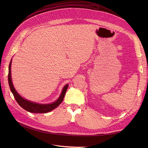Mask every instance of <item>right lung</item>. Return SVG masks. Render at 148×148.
I'll use <instances>...</instances> for the list:
<instances>
[{
    "label": "right lung",
    "instance_id": "right-lung-1",
    "mask_svg": "<svg viewBox=\"0 0 148 148\" xmlns=\"http://www.w3.org/2000/svg\"><path fill=\"white\" fill-rule=\"evenodd\" d=\"M11 63H12V59L10 63L9 69H8L9 70L8 71L9 86H10L11 91L12 93V94L15 100H16V101L19 104V106L23 108V109L26 110L29 112L34 113H46L54 110V108H56L57 107H58L62 103V102L63 101L65 93L68 88V84L65 85V86L63 88V89H62L61 94L60 95L59 97L57 99V100H56L55 101H54L53 103L50 104L37 103L23 98L14 87V85L12 81V78H11Z\"/></svg>",
    "mask_w": 148,
    "mask_h": 148
}]
</instances>
